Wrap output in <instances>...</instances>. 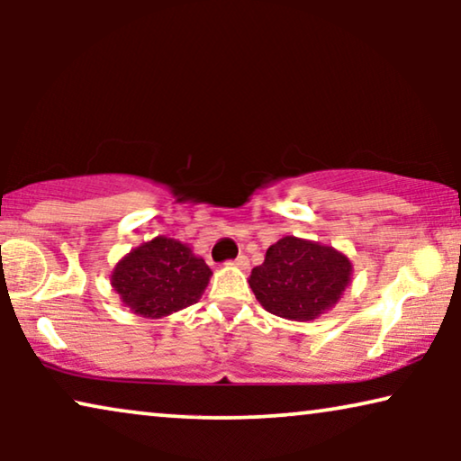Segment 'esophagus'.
<instances>
[{"instance_id": "1", "label": "esophagus", "mask_w": 461, "mask_h": 461, "mask_svg": "<svg viewBox=\"0 0 461 461\" xmlns=\"http://www.w3.org/2000/svg\"><path fill=\"white\" fill-rule=\"evenodd\" d=\"M230 264V267H235V268H241V270H245V268H248L249 267V260H248V256H239V258H235V260H232V262H229Z\"/></svg>"}]
</instances>
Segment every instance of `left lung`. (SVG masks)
<instances>
[{
	"mask_svg": "<svg viewBox=\"0 0 461 461\" xmlns=\"http://www.w3.org/2000/svg\"><path fill=\"white\" fill-rule=\"evenodd\" d=\"M352 279L350 258L331 245L287 235L270 245L249 275L264 311L287 321H312L342 298Z\"/></svg>",
	"mask_w": 461,
	"mask_h": 461,
	"instance_id": "left-lung-1",
	"label": "left lung"
}]
</instances>
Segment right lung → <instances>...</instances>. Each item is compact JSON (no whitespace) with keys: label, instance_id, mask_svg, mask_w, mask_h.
Wrapping results in <instances>:
<instances>
[{"label":"right lung","instance_id":"add662e5","mask_svg":"<svg viewBox=\"0 0 461 461\" xmlns=\"http://www.w3.org/2000/svg\"><path fill=\"white\" fill-rule=\"evenodd\" d=\"M212 268L178 239L159 235L115 264L111 285L134 314L163 319L203 295Z\"/></svg>","mask_w":461,"mask_h":461}]
</instances>
